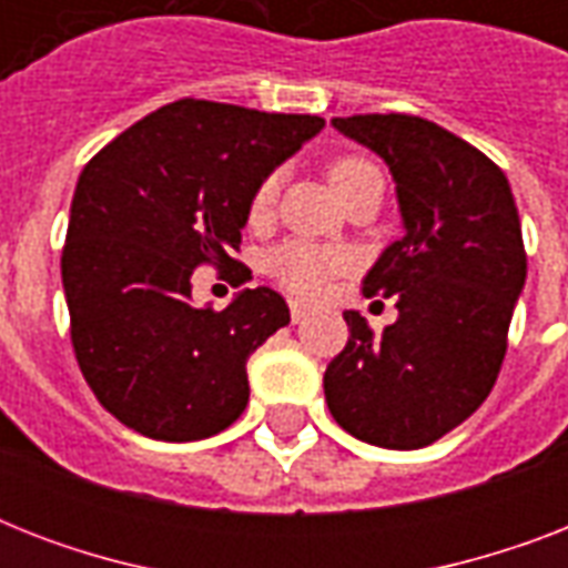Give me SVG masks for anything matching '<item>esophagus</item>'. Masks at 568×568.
Returning <instances> with one entry per match:
<instances>
[{
  "label": "esophagus",
  "mask_w": 568,
  "mask_h": 568,
  "mask_svg": "<svg viewBox=\"0 0 568 568\" xmlns=\"http://www.w3.org/2000/svg\"><path fill=\"white\" fill-rule=\"evenodd\" d=\"M306 318H310V310H306L303 303L294 301L292 303V321H294V324H301V321H306Z\"/></svg>",
  "instance_id": "obj_1"
}]
</instances>
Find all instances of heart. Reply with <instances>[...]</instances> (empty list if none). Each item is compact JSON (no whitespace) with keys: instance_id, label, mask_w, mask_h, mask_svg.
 I'll use <instances>...</instances> for the list:
<instances>
[{"instance_id":"obj_1","label":"heart","mask_w":568,"mask_h":568,"mask_svg":"<svg viewBox=\"0 0 568 568\" xmlns=\"http://www.w3.org/2000/svg\"><path fill=\"white\" fill-rule=\"evenodd\" d=\"M368 171H374V164H368L365 159H356V155H345V159H336V162L329 164V182H333L336 194L342 196ZM276 185H280V176H267L256 189L253 203H250V217L253 221L265 217L267 209L274 205ZM345 267L347 256L342 250L318 247V244H310V241H288V244L276 247L267 256V271H271V276L280 280L288 292L303 294V297H318V294L327 292L333 276L342 274Z\"/></svg>"}]
</instances>
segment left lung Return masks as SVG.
<instances>
[{
    "instance_id": "left-lung-1",
    "label": "left lung",
    "mask_w": 568,
    "mask_h": 568,
    "mask_svg": "<svg viewBox=\"0 0 568 568\" xmlns=\"http://www.w3.org/2000/svg\"><path fill=\"white\" fill-rule=\"evenodd\" d=\"M395 180L404 235L365 274V297H397L379 336L345 312V351L324 372L342 430L415 450L463 424L493 392L528 256L510 182L480 150L413 114L333 118Z\"/></svg>"
}]
</instances>
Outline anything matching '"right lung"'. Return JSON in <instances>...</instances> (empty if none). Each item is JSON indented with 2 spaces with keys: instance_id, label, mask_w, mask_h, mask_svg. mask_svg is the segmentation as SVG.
<instances>
[{
  "instance_id": "add662e5",
  "label": "right lung",
  "mask_w": 568,
  "mask_h": 568,
  "mask_svg": "<svg viewBox=\"0 0 568 568\" xmlns=\"http://www.w3.org/2000/svg\"><path fill=\"white\" fill-rule=\"evenodd\" d=\"M315 114L180 100L84 164L61 283L88 386L120 424L162 442L209 439L247 406V359L292 315L274 288L196 310V265L235 267L253 194L318 135Z\"/></svg>"
}]
</instances>
